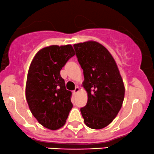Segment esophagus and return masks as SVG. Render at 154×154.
<instances>
[{"mask_svg": "<svg viewBox=\"0 0 154 154\" xmlns=\"http://www.w3.org/2000/svg\"><path fill=\"white\" fill-rule=\"evenodd\" d=\"M79 91H80V88H79L78 86H77L75 88V89L73 91V92H74V94H77V93H78Z\"/></svg>", "mask_w": 154, "mask_h": 154, "instance_id": "esophagus-1", "label": "esophagus"}]
</instances>
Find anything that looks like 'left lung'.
Here are the masks:
<instances>
[{
    "instance_id": "1",
    "label": "left lung",
    "mask_w": 154,
    "mask_h": 154,
    "mask_svg": "<svg viewBox=\"0 0 154 154\" xmlns=\"http://www.w3.org/2000/svg\"><path fill=\"white\" fill-rule=\"evenodd\" d=\"M83 70V88L88 94L86 105L80 109L87 127L104 128L116 117L125 98V85L116 61L100 43L88 41L74 45Z\"/></svg>"
}]
</instances>
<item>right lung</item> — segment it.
I'll return each mask as SVG.
<instances>
[{"instance_id":"1","label":"right lung","mask_w":154,"mask_h":154,"mask_svg":"<svg viewBox=\"0 0 154 154\" xmlns=\"http://www.w3.org/2000/svg\"><path fill=\"white\" fill-rule=\"evenodd\" d=\"M74 54L71 45L48 46L37 52L29 66L26 99L38 123L50 130L63 127L73 107L71 91L66 89L60 71Z\"/></svg>"}]
</instances>
